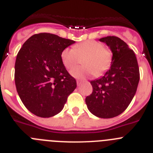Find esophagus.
<instances>
[{"mask_svg":"<svg viewBox=\"0 0 153 153\" xmlns=\"http://www.w3.org/2000/svg\"><path fill=\"white\" fill-rule=\"evenodd\" d=\"M81 83H82V80H79V79H78V80L76 81V83H77V86H79V85L81 84Z\"/></svg>","mask_w":153,"mask_h":153,"instance_id":"1","label":"esophagus"}]
</instances>
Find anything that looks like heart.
<instances>
[{
    "mask_svg": "<svg viewBox=\"0 0 153 153\" xmlns=\"http://www.w3.org/2000/svg\"><path fill=\"white\" fill-rule=\"evenodd\" d=\"M82 58L84 66L70 70L71 76L76 79H83L92 74L101 75L111 64L112 53L100 43L88 40L76 44L74 48H65L60 55L62 63L67 70L77 65Z\"/></svg>",
    "mask_w": 153,
    "mask_h": 153,
    "instance_id": "1",
    "label": "heart"
}]
</instances>
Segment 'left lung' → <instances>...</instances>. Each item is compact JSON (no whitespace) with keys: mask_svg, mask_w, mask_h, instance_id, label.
Listing matches in <instances>:
<instances>
[{"mask_svg":"<svg viewBox=\"0 0 153 153\" xmlns=\"http://www.w3.org/2000/svg\"><path fill=\"white\" fill-rule=\"evenodd\" d=\"M113 53L110 68L99 79L90 81L93 93L86 97L90 113L99 118L117 117L128 107L140 81L136 56L126 43L115 36L102 37Z\"/></svg>","mask_w":153,"mask_h":153,"instance_id":"left-lung-1","label":"left lung"}]
</instances>
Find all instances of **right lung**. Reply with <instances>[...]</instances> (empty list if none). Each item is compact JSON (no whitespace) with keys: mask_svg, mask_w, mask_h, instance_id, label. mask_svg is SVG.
I'll return each mask as SVG.
<instances>
[{"mask_svg":"<svg viewBox=\"0 0 153 153\" xmlns=\"http://www.w3.org/2000/svg\"><path fill=\"white\" fill-rule=\"evenodd\" d=\"M75 41L41 33L31 36L19 51L14 79L24 105L37 117L49 118L61 112L76 87L60 59L65 48Z\"/></svg>","mask_w":153,"mask_h":153,"instance_id":"obj_1","label":"right lung"}]
</instances>
